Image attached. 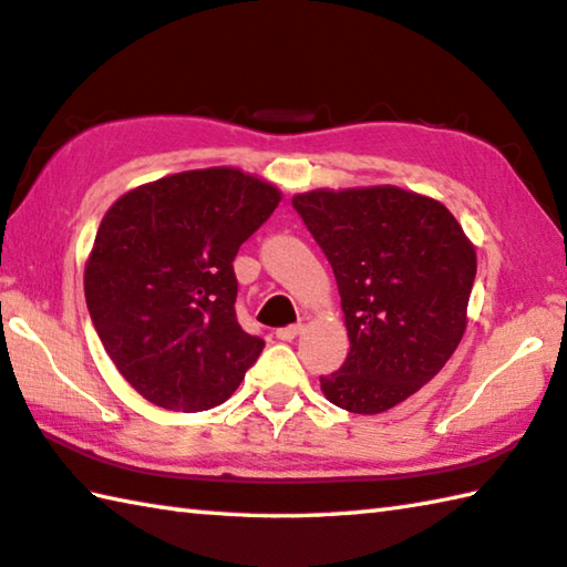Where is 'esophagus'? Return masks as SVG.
Wrapping results in <instances>:
<instances>
[{"label": "esophagus", "instance_id": "esophagus-1", "mask_svg": "<svg viewBox=\"0 0 567 567\" xmlns=\"http://www.w3.org/2000/svg\"><path fill=\"white\" fill-rule=\"evenodd\" d=\"M302 324H290V327H280V329H277V339H282V342H292V339L295 337H300L302 334Z\"/></svg>", "mask_w": 567, "mask_h": 567}]
</instances>
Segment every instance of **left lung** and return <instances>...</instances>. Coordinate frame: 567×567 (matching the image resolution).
I'll list each match as a JSON object with an SVG mask.
<instances>
[{
    "mask_svg": "<svg viewBox=\"0 0 567 567\" xmlns=\"http://www.w3.org/2000/svg\"><path fill=\"white\" fill-rule=\"evenodd\" d=\"M342 297L349 354L327 401L382 414L429 384L468 324L476 250L444 203L396 185L297 193Z\"/></svg>",
    "mask_w": 567,
    "mask_h": 567,
    "instance_id": "1",
    "label": "left lung"
}]
</instances>
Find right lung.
Returning a JSON list of instances; mask_svg holds the SVG:
<instances>
[{"instance_id":"1","label":"right lung","mask_w":567,"mask_h":567,"mask_svg":"<svg viewBox=\"0 0 567 567\" xmlns=\"http://www.w3.org/2000/svg\"><path fill=\"white\" fill-rule=\"evenodd\" d=\"M282 193L240 168L183 171L106 210L84 267L89 315L121 377L151 404H223L265 342L235 317L240 245Z\"/></svg>"}]
</instances>
